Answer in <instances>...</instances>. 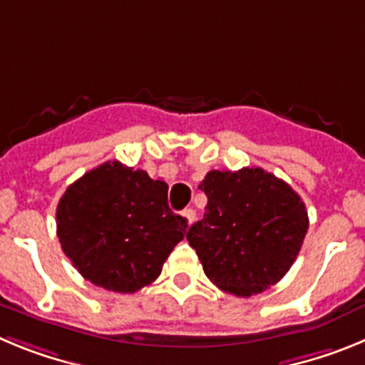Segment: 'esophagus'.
Wrapping results in <instances>:
<instances>
[{
	"instance_id": "34e87169",
	"label": "esophagus",
	"mask_w": 365,
	"mask_h": 365,
	"mask_svg": "<svg viewBox=\"0 0 365 365\" xmlns=\"http://www.w3.org/2000/svg\"><path fill=\"white\" fill-rule=\"evenodd\" d=\"M182 217L186 219L188 225H192L193 219H195V212H193V208H186V210H182Z\"/></svg>"
}]
</instances>
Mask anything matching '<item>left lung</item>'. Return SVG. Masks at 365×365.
<instances>
[{
  "instance_id": "8db88e82",
  "label": "left lung",
  "mask_w": 365,
  "mask_h": 365,
  "mask_svg": "<svg viewBox=\"0 0 365 365\" xmlns=\"http://www.w3.org/2000/svg\"><path fill=\"white\" fill-rule=\"evenodd\" d=\"M199 188L208 205L186 240L208 279L243 298L276 285L296 261L307 234L302 197L263 168L212 170Z\"/></svg>"
}]
</instances>
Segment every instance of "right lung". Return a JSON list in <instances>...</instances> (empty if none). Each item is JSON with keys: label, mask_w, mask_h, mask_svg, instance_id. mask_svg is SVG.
Masks as SVG:
<instances>
[{"label": "right lung", "mask_w": 365, "mask_h": 365, "mask_svg": "<svg viewBox=\"0 0 365 365\" xmlns=\"http://www.w3.org/2000/svg\"><path fill=\"white\" fill-rule=\"evenodd\" d=\"M188 222L168 206V185L108 160L74 180L56 208L62 250L106 291H140L159 278Z\"/></svg>", "instance_id": "obj_1"}]
</instances>
